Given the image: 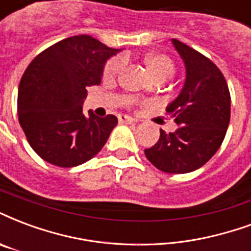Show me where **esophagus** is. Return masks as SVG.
<instances>
[{
	"label": "esophagus",
	"instance_id": "1",
	"mask_svg": "<svg viewBox=\"0 0 251 251\" xmlns=\"http://www.w3.org/2000/svg\"><path fill=\"white\" fill-rule=\"evenodd\" d=\"M118 121H120V124H137V121L129 116H120Z\"/></svg>",
	"mask_w": 251,
	"mask_h": 251
}]
</instances>
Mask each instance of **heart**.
<instances>
[{"mask_svg": "<svg viewBox=\"0 0 251 251\" xmlns=\"http://www.w3.org/2000/svg\"><path fill=\"white\" fill-rule=\"evenodd\" d=\"M145 64H146L150 72L154 74V77H157L158 79L170 78L176 72L172 58L166 54H162V53L148 54L145 57ZM124 66H125V58L124 57H113L103 66L102 78L105 81L116 79L122 72Z\"/></svg>", "mask_w": 251, "mask_h": 251, "instance_id": "1", "label": "heart"}]
</instances>
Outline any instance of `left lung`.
Listing matches in <instances>:
<instances>
[{
	"mask_svg": "<svg viewBox=\"0 0 251 251\" xmlns=\"http://www.w3.org/2000/svg\"><path fill=\"white\" fill-rule=\"evenodd\" d=\"M186 66L182 92L166 109L179 127L161 130L145 155L165 173L183 174L203 166L224 142L230 122V92L218 66L200 51L173 38Z\"/></svg>",
	"mask_w": 251,
	"mask_h": 251,
	"instance_id": "left-lung-1",
	"label": "left lung"
}]
</instances>
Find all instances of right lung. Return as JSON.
<instances>
[{
    "label": "right lung",
    "instance_id": "right-lung-1",
    "mask_svg": "<svg viewBox=\"0 0 251 251\" xmlns=\"http://www.w3.org/2000/svg\"><path fill=\"white\" fill-rule=\"evenodd\" d=\"M117 51L81 34L49 46L29 64L18 88V121L31 149L46 162L73 168L106 144L117 117L83 116L82 103Z\"/></svg>",
    "mask_w": 251,
    "mask_h": 251
}]
</instances>
